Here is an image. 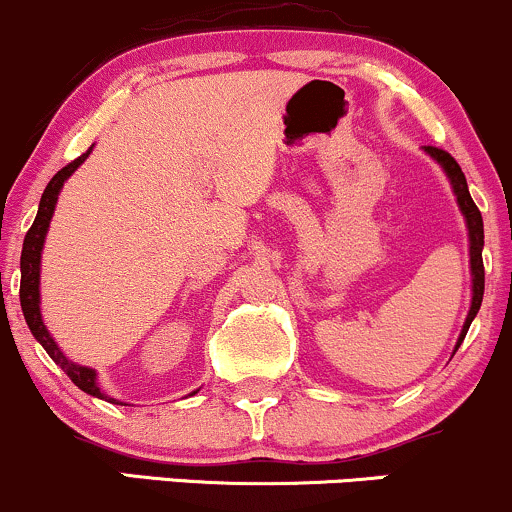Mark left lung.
I'll return each instance as SVG.
<instances>
[{"mask_svg":"<svg viewBox=\"0 0 512 512\" xmlns=\"http://www.w3.org/2000/svg\"><path fill=\"white\" fill-rule=\"evenodd\" d=\"M424 151L433 161L440 163V168L445 170V175L450 178L452 192H455L457 204H460V211L467 221V231H469V264H472V305H469L467 320H464L460 339H457V346L462 344L464 334H467L469 325L477 317L479 308H481V298H484V260H481V250H484V221H481V211L474 204L472 195H469L467 187V178H464L460 163L452 158L448 151L436 149V146H424ZM455 346V351H457Z\"/></svg>","mask_w":512,"mask_h":512,"instance_id":"obj_1","label":"left lung"}]
</instances>
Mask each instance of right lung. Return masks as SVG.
Wrapping results in <instances>:
<instances>
[{
    "label": "right lung",
    "mask_w": 512,
    "mask_h": 512,
    "mask_svg": "<svg viewBox=\"0 0 512 512\" xmlns=\"http://www.w3.org/2000/svg\"><path fill=\"white\" fill-rule=\"evenodd\" d=\"M93 149V146H91ZM91 149L86 151V154H81L79 158H74L69 166H64L62 170H57L55 178L48 182V187H45L43 197H40V207H38V216H35L31 231L26 233V240H23V250H21V310H23V317H26L28 322V330L33 332V337L38 339L40 344H43V349L48 351L52 361L60 366L64 373L69 375V380L79 387V390H84L86 395H93L98 399H110L105 397L101 392V387H98V378H96V370L93 368H86V366H79V363L69 361L67 356L62 354V349L57 346L55 339L50 337L48 327H45L43 322V315H40V255H43V245H45V236H48V228H50V219L52 214H55V204H57V197H60V190L62 185L67 182L69 175L74 173L76 168L81 166V163L86 161L88 154H91ZM110 402H117V399H110ZM120 404V402H117Z\"/></svg>",
    "instance_id": "1"
}]
</instances>
